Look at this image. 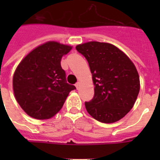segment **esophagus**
Here are the masks:
<instances>
[{
    "label": "esophagus",
    "mask_w": 160,
    "mask_h": 160,
    "mask_svg": "<svg viewBox=\"0 0 160 160\" xmlns=\"http://www.w3.org/2000/svg\"><path fill=\"white\" fill-rule=\"evenodd\" d=\"M75 87H76V88H77V89L79 88V87H80V82H76Z\"/></svg>",
    "instance_id": "1"
}]
</instances>
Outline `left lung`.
Listing matches in <instances>:
<instances>
[{
  "label": "left lung",
  "mask_w": 160,
  "mask_h": 160,
  "mask_svg": "<svg viewBox=\"0 0 160 160\" xmlns=\"http://www.w3.org/2000/svg\"><path fill=\"white\" fill-rule=\"evenodd\" d=\"M87 60L92 73L94 95L85 102L96 120L111 123L123 118L139 92V77L129 58L111 44L90 42L76 46Z\"/></svg>",
  "instance_id": "1"
}]
</instances>
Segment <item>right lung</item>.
<instances>
[{
	"instance_id": "right-lung-1",
	"label": "right lung",
	"mask_w": 160,
	"mask_h": 160,
	"mask_svg": "<svg viewBox=\"0 0 160 160\" xmlns=\"http://www.w3.org/2000/svg\"><path fill=\"white\" fill-rule=\"evenodd\" d=\"M49 42L31 51L18 65L12 78L16 100L28 115L47 119L60 111L69 93L76 87L67 83L61 59L71 49Z\"/></svg>"
}]
</instances>
